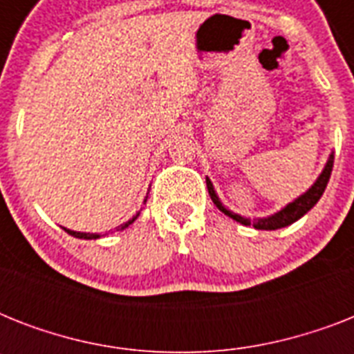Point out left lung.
<instances>
[{
	"mask_svg": "<svg viewBox=\"0 0 354 354\" xmlns=\"http://www.w3.org/2000/svg\"><path fill=\"white\" fill-rule=\"evenodd\" d=\"M333 163H335V154L330 152L329 158H327V163H325L324 167V171L319 172V176L316 178V182H314L305 193L299 194L294 202L286 204L285 207L277 211V213L263 216V218H250V216L239 215V213L232 211L230 207H226V205L222 204V200L218 198V194H216L215 187H213V182H211L207 176H205V183H207V191H209V196L211 200H213V204H215L224 215H227L235 222L242 224V226H253L255 230L272 232V230H281V227L290 226V224H294L296 221H299L303 215H307L308 211L318 204V200L322 198V194H324L325 187H327V182H329L330 171H333Z\"/></svg>",
	"mask_w": 354,
	"mask_h": 354,
	"instance_id": "left-lung-1",
	"label": "left lung"
}]
</instances>
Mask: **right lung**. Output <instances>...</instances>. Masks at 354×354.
<instances>
[{"mask_svg":"<svg viewBox=\"0 0 354 354\" xmlns=\"http://www.w3.org/2000/svg\"><path fill=\"white\" fill-rule=\"evenodd\" d=\"M147 198H149V193H147V196H145L143 204H145V202H147ZM139 213H141V211H138V213H136V215H133L132 218H130V221H128V222H124V224H121V226H118V232H122V230H127V227L130 226V224H133V221H136V218H138ZM64 232H68L69 235H71V236H77V239H84V241H91V239H93V241H95V239H101V236L106 235V233H104V235H101V233L73 232V230H68V227H64Z\"/></svg>","mask_w":354,"mask_h":354,"instance_id":"right-lung-1","label":"right lung"}]
</instances>
